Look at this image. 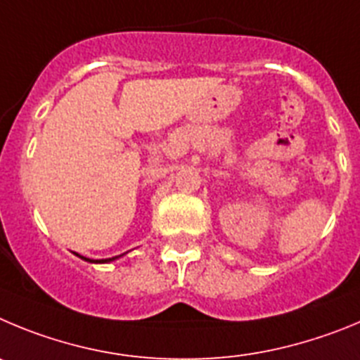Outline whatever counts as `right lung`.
I'll use <instances>...</instances> for the list:
<instances>
[{"label": "right lung", "instance_id": "right-lung-1", "mask_svg": "<svg viewBox=\"0 0 360 360\" xmlns=\"http://www.w3.org/2000/svg\"><path fill=\"white\" fill-rule=\"evenodd\" d=\"M77 255V252H75ZM77 257L79 258H82V260H86V262H89V264H109V262H115V260H118L120 257H124V255H118V257H112V258H105V260H91V258H86V257H80V255H77Z\"/></svg>", "mask_w": 360, "mask_h": 360}]
</instances>
